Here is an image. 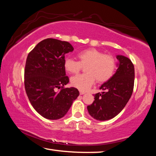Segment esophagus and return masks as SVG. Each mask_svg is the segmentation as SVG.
Wrapping results in <instances>:
<instances>
[{"mask_svg":"<svg viewBox=\"0 0 156 156\" xmlns=\"http://www.w3.org/2000/svg\"><path fill=\"white\" fill-rule=\"evenodd\" d=\"M85 94V92H84V91H80V95H83V94Z\"/></svg>","mask_w":156,"mask_h":156,"instance_id":"esophagus-1","label":"esophagus"}]
</instances>
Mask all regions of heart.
<instances>
[{
	"instance_id": "heart-1",
	"label": "heart",
	"mask_w": 156,
	"mask_h": 156,
	"mask_svg": "<svg viewBox=\"0 0 156 156\" xmlns=\"http://www.w3.org/2000/svg\"><path fill=\"white\" fill-rule=\"evenodd\" d=\"M79 61L70 58H65L64 67L69 73H77L82 66H86L85 72L71 78V83L74 87L81 91H87L94 84L105 83L112 77L114 73L116 63L114 57L110 54L95 48L82 50L77 54Z\"/></svg>"
}]
</instances>
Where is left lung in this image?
<instances>
[{"label": "left lung", "instance_id": "8db88e82", "mask_svg": "<svg viewBox=\"0 0 156 156\" xmlns=\"http://www.w3.org/2000/svg\"><path fill=\"white\" fill-rule=\"evenodd\" d=\"M118 69L109 80L100 89L105 92L94 95L93 103L87 106L92 118L100 121L112 119L121 112L133 93L135 71L131 60L122 55H117Z\"/></svg>", "mask_w": 156, "mask_h": 156}]
</instances>
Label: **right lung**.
Instances as JSON below:
<instances>
[{
    "label": "right lung",
    "instance_id": "add662e5",
    "mask_svg": "<svg viewBox=\"0 0 156 156\" xmlns=\"http://www.w3.org/2000/svg\"><path fill=\"white\" fill-rule=\"evenodd\" d=\"M73 51L68 42L47 38L40 42L27 56L26 94L34 109L47 119L64 117L79 96L76 88H63L69 82L64 67L65 55Z\"/></svg>",
    "mask_w": 156,
    "mask_h": 156
}]
</instances>
